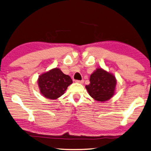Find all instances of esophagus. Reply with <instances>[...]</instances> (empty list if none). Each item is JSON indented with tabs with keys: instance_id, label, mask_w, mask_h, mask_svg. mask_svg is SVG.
<instances>
[{
	"instance_id": "obj_1",
	"label": "esophagus",
	"mask_w": 151,
	"mask_h": 151,
	"mask_svg": "<svg viewBox=\"0 0 151 151\" xmlns=\"http://www.w3.org/2000/svg\"><path fill=\"white\" fill-rule=\"evenodd\" d=\"M76 83H79V84H83L84 83V81L82 80V81H75Z\"/></svg>"
}]
</instances>
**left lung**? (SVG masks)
Returning a JSON list of instances; mask_svg holds the SVG:
<instances>
[{
	"label": "left lung",
	"mask_w": 151,
	"mask_h": 151,
	"mask_svg": "<svg viewBox=\"0 0 151 151\" xmlns=\"http://www.w3.org/2000/svg\"><path fill=\"white\" fill-rule=\"evenodd\" d=\"M116 84V78L113 73L97 68L90 75V84L85 87L93 99L104 102L115 95Z\"/></svg>",
	"instance_id": "left-lung-1"
}]
</instances>
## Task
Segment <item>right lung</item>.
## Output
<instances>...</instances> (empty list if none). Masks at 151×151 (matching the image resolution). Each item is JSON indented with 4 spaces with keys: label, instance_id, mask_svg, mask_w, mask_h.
<instances>
[{
    "label": "right lung",
    "instance_id": "right-lung-1",
    "mask_svg": "<svg viewBox=\"0 0 151 151\" xmlns=\"http://www.w3.org/2000/svg\"><path fill=\"white\" fill-rule=\"evenodd\" d=\"M72 83L73 81L70 76L57 67L42 73L37 78L40 93L50 100H56L61 97Z\"/></svg>",
    "mask_w": 151,
    "mask_h": 151
}]
</instances>
